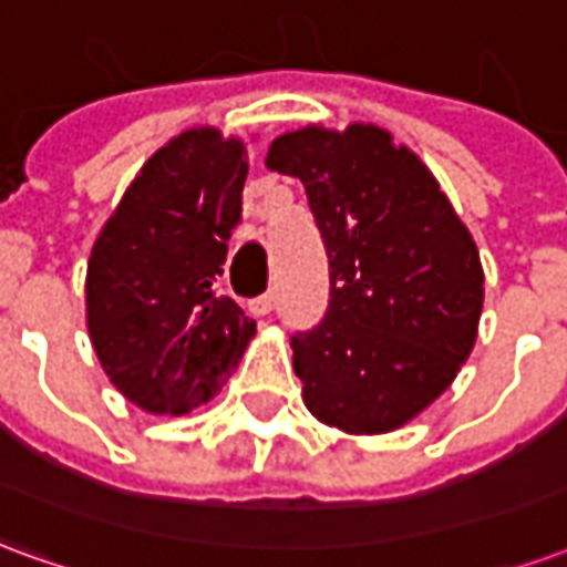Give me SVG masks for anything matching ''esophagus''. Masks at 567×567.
<instances>
[{"mask_svg":"<svg viewBox=\"0 0 567 567\" xmlns=\"http://www.w3.org/2000/svg\"><path fill=\"white\" fill-rule=\"evenodd\" d=\"M272 307H276V295H272V291L251 300V312H255V316H267V312H272Z\"/></svg>","mask_w":567,"mask_h":567,"instance_id":"obj_1","label":"esophagus"}]
</instances>
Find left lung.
<instances>
[{
  "instance_id": "1",
  "label": "left lung",
  "mask_w": 567,
  "mask_h": 567,
  "mask_svg": "<svg viewBox=\"0 0 567 567\" xmlns=\"http://www.w3.org/2000/svg\"><path fill=\"white\" fill-rule=\"evenodd\" d=\"M267 166L303 182L331 264L324 319L291 337L303 404L346 434L406 425L474 349V236L425 163L373 124L285 133Z\"/></svg>"
}]
</instances>
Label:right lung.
I'll return each instance as SVG.
<instances>
[{"label":"right lung","mask_w":567,"mask_h":567,"mask_svg":"<svg viewBox=\"0 0 567 567\" xmlns=\"http://www.w3.org/2000/svg\"><path fill=\"white\" fill-rule=\"evenodd\" d=\"M246 175V142L185 130L151 154L93 243L84 282L93 352L145 413L206 404L255 337V321L218 295Z\"/></svg>","instance_id":"right-lung-1"}]
</instances>
